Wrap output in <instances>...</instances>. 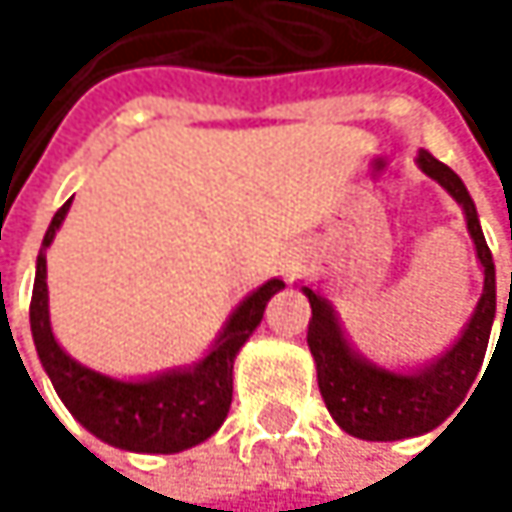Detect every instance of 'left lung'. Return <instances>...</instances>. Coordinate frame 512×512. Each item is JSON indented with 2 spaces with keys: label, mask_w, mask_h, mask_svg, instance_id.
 Returning <instances> with one entry per match:
<instances>
[{
  "label": "left lung",
  "mask_w": 512,
  "mask_h": 512,
  "mask_svg": "<svg viewBox=\"0 0 512 512\" xmlns=\"http://www.w3.org/2000/svg\"><path fill=\"white\" fill-rule=\"evenodd\" d=\"M416 163L425 175H431L437 181L440 188H446L449 197L464 209L467 233H470L473 245H477V261L486 276L483 297H480L477 309H473L470 321L464 324L461 337L443 355H437L434 361H428L416 370L400 373V370H385V367L361 358L349 346L334 306L318 291H312L309 285L300 288L312 306L306 343L315 358L318 391L327 404V413L334 416V422L346 434L361 437V440H404V437L428 434L437 425H443L467 397L470 385L477 382V376L483 370L492 321H495V309H498L495 261L486 245L480 218H477V206H473L464 181L428 151H419ZM504 324H507V315H504ZM501 337H504V331H501ZM477 388H480V382H477Z\"/></svg>",
  "instance_id": "1"
}]
</instances>
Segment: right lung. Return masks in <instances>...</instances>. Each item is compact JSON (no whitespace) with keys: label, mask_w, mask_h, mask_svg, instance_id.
Wrapping results in <instances>:
<instances>
[{"label":"right lung","mask_w":512,"mask_h":512,"mask_svg":"<svg viewBox=\"0 0 512 512\" xmlns=\"http://www.w3.org/2000/svg\"><path fill=\"white\" fill-rule=\"evenodd\" d=\"M69 206L72 200L60 206L42 239L29 303L35 352H39V361L51 376L60 400L93 437L118 449L172 455L209 440L224 425L230 410L233 361L245 340L254 334V327L261 324L270 297L282 291L285 282L270 279L258 291H251L221 327L215 346L194 367L166 370L148 379H112L69 358L51 331L45 251L54 242Z\"/></svg>","instance_id":"1"}]
</instances>
